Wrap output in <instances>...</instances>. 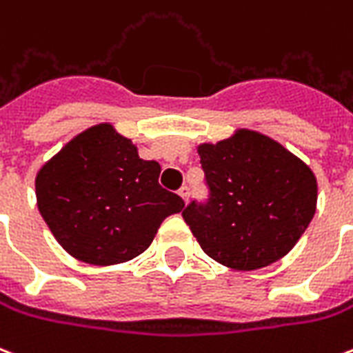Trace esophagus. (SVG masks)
<instances>
[{"label": "esophagus", "mask_w": 353, "mask_h": 353, "mask_svg": "<svg viewBox=\"0 0 353 353\" xmlns=\"http://www.w3.org/2000/svg\"><path fill=\"white\" fill-rule=\"evenodd\" d=\"M179 196H181L183 201L187 203L188 198H190V188H188V187H181V188H179Z\"/></svg>", "instance_id": "esophagus-1"}]
</instances>
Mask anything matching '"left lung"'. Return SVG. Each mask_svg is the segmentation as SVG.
I'll return each instance as SVG.
<instances>
[{
  "label": "left lung",
  "mask_w": 353,
  "mask_h": 353,
  "mask_svg": "<svg viewBox=\"0 0 353 353\" xmlns=\"http://www.w3.org/2000/svg\"><path fill=\"white\" fill-rule=\"evenodd\" d=\"M209 200L183 219L201 250L233 270H257L294 248L316 211V177L302 159L250 129L200 144Z\"/></svg>",
  "instance_id": "left-lung-1"
}]
</instances>
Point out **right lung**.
I'll return each mask as SVG.
<instances>
[{"label": "right lung", "mask_w": 353, "mask_h": 353, "mask_svg": "<svg viewBox=\"0 0 353 353\" xmlns=\"http://www.w3.org/2000/svg\"><path fill=\"white\" fill-rule=\"evenodd\" d=\"M157 161L139 157L111 123L74 137L37 174V203L72 257L107 266L125 263L152 244L161 222L185 201L159 185Z\"/></svg>", "instance_id": "right-lung-1"}]
</instances>
